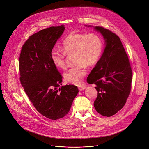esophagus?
I'll list each match as a JSON object with an SVG mask.
<instances>
[{"label": "esophagus", "mask_w": 149, "mask_h": 149, "mask_svg": "<svg viewBox=\"0 0 149 149\" xmlns=\"http://www.w3.org/2000/svg\"><path fill=\"white\" fill-rule=\"evenodd\" d=\"M85 89V86H80L79 88V91H84Z\"/></svg>", "instance_id": "1"}]
</instances>
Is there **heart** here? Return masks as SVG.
<instances>
[{
	"label": "heart",
	"mask_w": 149,
	"mask_h": 149,
	"mask_svg": "<svg viewBox=\"0 0 149 149\" xmlns=\"http://www.w3.org/2000/svg\"><path fill=\"white\" fill-rule=\"evenodd\" d=\"M62 49L63 51L57 49L51 51V60L57 68L64 69L66 55H74L76 66L64 73V78L68 83L80 85L86 74L85 66L91 68L97 63L103 52V43L101 37L95 33H71L64 39Z\"/></svg>",
	"instance_id": "1"
}]
</instances>
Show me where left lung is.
<instances>
[{
	"mask_svg": "<svg viewBox=\"0 0 149 149\" xmlns=\"http://www.w3.org/2000/svg\"><path fill=\"white\" fill-rule=\"evenodd\" d=\"M94 29L103 36L105 47L88 77L87 82L95 84L98 92L94 102L95 110L102 116L111 117L126 103L131 88L132 72L119 37L102 27Z\"/></svg>",
	"mask_w": 149,
	"mask_h": 149,
	"instance_id": "8db88e82",
	"label": "left lung"
}]
</instances>
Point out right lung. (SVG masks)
Listing matches in <instances>:
<instances>
[{
    "instance_id": "obj_1",
    "label": "right lung",
    "mask_w": 149,
    "mask_h": 149,
    "mask_svg": "<svg viewBox=\"0 0 149 149\" xmlns=\"http://www.w3.org/2000/svg\"><path fill=\"white\" fill-rule=\"evenodd\" d=\"M64 25L44 29L31 36L22 47L19 60L22 86L37 111L52 120L69 112L79 90L62 85V76L54 65L51 52L63 35Z\"/></svg>"
}]
</instances>
